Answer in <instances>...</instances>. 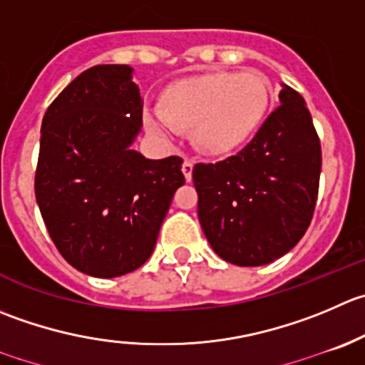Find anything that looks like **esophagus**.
<instances>
[{"instance_id": "1", "label": "esophagus", "mask_w": 365, "mask_h": 365, "mask_svg": "<svg viewBox=\"0 0 365 365\" xmlns=\"http://www.w3.org/2000/svg\"><path fill=\"white\" fill-rule=\"evenodd\" d=\"M192 160H189V158H185L182 164V171H183V176H185L187 182H190V178H192Z\"/></svg>"}]
</instances>
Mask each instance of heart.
Segmentation results:
<instances>
[{"label":"heart","instance_id":"heart-1","mask_svg":"<svg viewBox=\"0 0 365 365\" xmlns=\"http://www.w3.org/2000/svg\"><path fill=\"white\" fill-rule=\"evenodd\" d=\"M269 107V83L262 74L208 73L173 85L164 110L146 112L151 132L173 137L176 126L192 130V143L207 155H225L246 143Z\"/></svg>","mask_w":365,"mask_h":365}]
</instances>
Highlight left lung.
I'll list each match as a JSON object with an SVG mask.
<instances>
[{
  "label": "left lung",
  "mask_w": 365,
  "mask_h": 365,
  "mask_svg": "<svg viewBox=\"0 0 365 365\" xmlns=\"http://www.w3.org/2000/svg\"><path fill=\"white\" fill-rule=\"evenodd\" d=\"M321 175V143L302 94L284 85L278 105L232 157L192 168L197 217L230 264L277 260L305 235Z\"/></svg>",
  "instance_id": "1"
}]
</instances>
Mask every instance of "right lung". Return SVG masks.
<instances>
[{
    "label": "right lung",
    "instance_id": "1",
    "mask_svg": "<svg viewBox=\"0 0 365 365\" xmlns=\"http://www.w3.org/2000/svg\"><path fill=\"white\" fill-rule=\"evenodd\" d=\"M140 126L139 85L118 63L78 74L42 119L35 197L56 250L91 277L139 269L185 183L180 157L148 160L130 150Z\"/></svg>",
    "mask_w": 365,
    "mask_h": 365
}]
</instances>
